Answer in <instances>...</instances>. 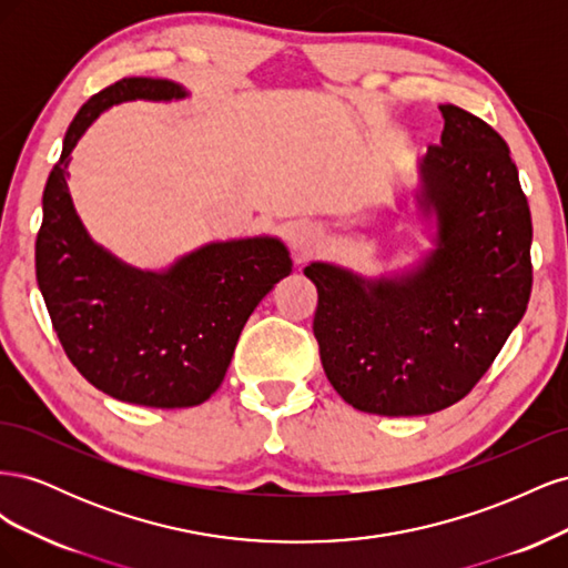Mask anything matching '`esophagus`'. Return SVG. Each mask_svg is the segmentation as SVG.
Wrapping results in <instances>:
<instances>
[{
  "mask_svg": "<svg viewBox=\"0 0 568 568\" xmlns=\"http://www.w3.org/2000/svg\"><path fill=\"white\" fill-rule=\"evenodd\" d=\"M288 244H291V251L296 253L298 261H305V257H311L322 248L324 236L315 225H301L291 232Z\"/></svg>",
  "mask_w": 568,
  "mask_h": 568,
  "instance_id": "esophagus-1",
  "label": "esophagus"
}]
</instances>
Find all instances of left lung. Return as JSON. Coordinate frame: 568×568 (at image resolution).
Wrapping results in <instances>:
<instances>
[{"mask_svg": "<svg viewBox=\"0 0 568 568\" xmlns=\"http://www.w3.org/2000/svg\"><path fill=\"white\" fill-rule=\"evenodd\" d=\"M438 109L445 128L419 163L417 194L436 220V248L400 277L332 263L303 270L317 286L326 379L369 415H432L462 400L530 298L532 225L509 146L469 111Z\"/></svg>", "mask_w": 568, "mask_h": 568, "instance_id": "left-lung-1", "label": "left lung"}]
</instances>
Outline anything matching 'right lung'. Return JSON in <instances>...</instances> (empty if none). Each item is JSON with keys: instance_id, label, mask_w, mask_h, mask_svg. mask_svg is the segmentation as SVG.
Instances as JSON below:
<instances>
[{"instance_id": "obj_1", "label": "right lung", "mask_w": 568, "mask_h": 568, "mask_svg": "<svg viewBox=\"0 0 568 568\" xmlns=\"http://www.w3.org/2000/svg\"><path fill=\"white\" fill-rule=\"evenodd\" d=\"M184 97L182 84L159 78H123L94 94L63 136L36 242L38 284L68 359L111 398L163 409L211 398L255 305L294 265L274 236L205 244L163 272L92 242L65 184L80 136L113 104Z\"/></svg>"}]
</instances>
